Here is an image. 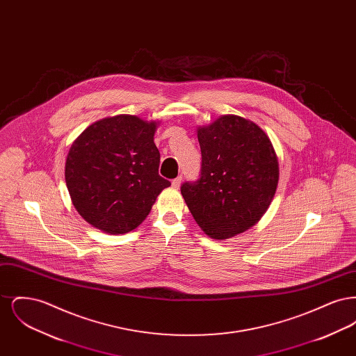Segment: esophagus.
Segmentation results:
<instances>
[{
  "instance_id": "obj_1",
  "label": "esophagus",
  "mask_w": 356,
  "mask_h": 356,
  "mask_svg": "<svg viewBox=\"0 0 356 356\" xmlns=\"http://www.w3.org/2000/svg\"><path fill=\"white\" fill-rule=\"evenodd\" d=\"M181 180H183V177H181V176H177L176 179L172 180V186H173V188H179L180 184H181Z\"/></svg>"
}]
</instances>
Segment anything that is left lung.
Wrapping results in <instances>:
<instances>
[{
    "label": "left lung",
    "mask_w": 356,
    "mask_h": 356,
    "mask_svg": "<svg viewBox=\"0 0 356 356\" xmlns=\"http://www.w3.org/2000/svg\"><path fill=\"white\" fill-rule=\"evenodd\" d=\"M202 170L181 195L208 236L227 238L260 220L279 180L271 140L248 120L228 115L197 129Z\"/></svg>",
    "instance_id": "left-lung-1"
}]
</instances>
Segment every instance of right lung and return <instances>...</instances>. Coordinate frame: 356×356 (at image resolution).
<instances>
[{"label":"right lung","mask_w":356,"mask_h":356,"mask_svg":"<svg viewBox=\"0 0 356 356\" xmlns=\"http://www.w3.org/2000/svg\"><path fill=\"white\" fill-rule=\"evenodd\" d=\"M156 122L131 115L100 120L72 144L65 181L72 203L85 220L119 235L135 229L170 186L159 175Z\"/></svg>","instance_id":"right-lung-1"}]
</instances>
